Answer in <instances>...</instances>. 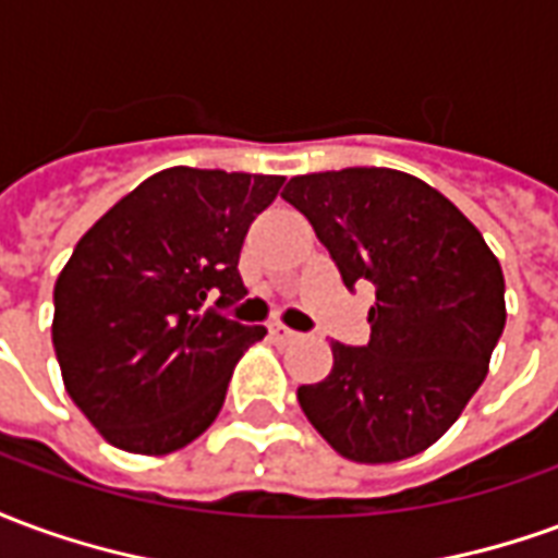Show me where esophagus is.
Listing matches in <instances>:
<instances>
[{"instance_id":"1","label":"esophagus","mask_w":558,"mask_h":558,"mask_svg":"<svg viewBox=\"0 0 558 558\" xmlns=\"http://www.w3.org/2000/svg\"><path fill=\"white\" fill-rule=\"evenodd\" d=\"M268 335H271L275 343H292V340L299 338V331H292V328H287L283 323H271V326H268Z\"/></svg>"}]
</instances>
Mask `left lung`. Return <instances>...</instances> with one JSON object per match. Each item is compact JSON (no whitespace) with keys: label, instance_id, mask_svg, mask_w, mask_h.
Returning <instances> with one entry per match:
<instances>
[{"label":"left lung","instance_id":"8db88e82","mask_svg":"<svg viewBox=\"0 0 558 558\" xmlns=\"http://www.w3.org/2000/svg\"><path fill=\"white\" fill-rule=\"evenodd\" d=\"M280 196L311 220L347 290L376 287L367 347L331 343V374L299 388L304 415L355 463L430 448L466 410L502 338L499 259L451 199L410 172H311Z\"/></svg>","mask_w":558,"mask_h":558}]
</instances>
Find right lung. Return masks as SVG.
I'll return each instance as SVG.
<instances>
[{"mask_svg": "<svg viewBox=\"0 0 558 558\" xmlns=\"http://www.w3.org/2000/svg\"><path fill=\"white\" fill-rule=\"evenodd\" d=\"M283 175L170 167L122 196L53 290V350L80 412L131 454H170L218 418L242 352L266 338L239 254Z\"/></svg>", "mask_w": 558, "mask_h": 558, "instance_id": "add662e5", "label": "right lung"}]
</instances>
